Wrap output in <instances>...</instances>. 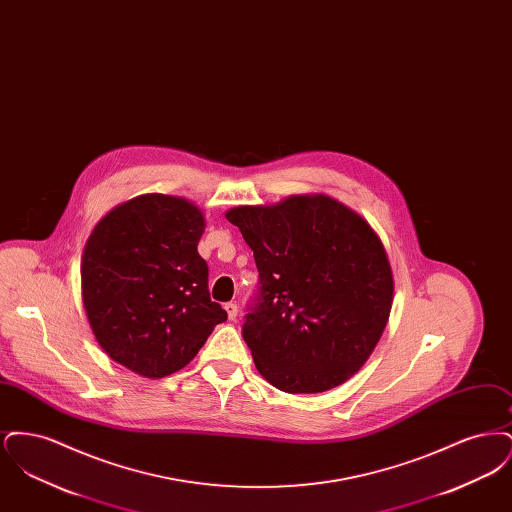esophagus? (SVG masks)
I'll use <instances>...</instances> for the list:
<instances>
[{"label": "esophagus", "mask_w": 512, "mask_h": 512, "mask_svg": "<svg viewBox=\"0 0 512 512\" xmlns=\"http://www.w3.org/2000/svg\"><path fill=\"white\" fill-rule=\"evenodd\" d=\"M226 313H228V320H236L238 318V305L236 303H226Z\"/></svg>", "instance_id": "esophagus-1"}]
</instances>
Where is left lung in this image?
<instances>
[{"mask_svg": "<svg viewBox=\"0 0 512 512\" xmlns=\"http://www.w3.org/2000/svg\"><path fill=\"white\" fill-rule=\"evenodd\" d=\"M253 249L259 288L242 336L257 370L286 393L332 390L365 365L390 317L380 238L328 195L226 213Z\"/></svg>", "mask_w": 512, "mask_h": 512, "instance_id": "1", "label": "left lung"}]
</instances>
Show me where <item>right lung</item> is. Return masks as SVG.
I'll return each instance as SVG.
<instances>
[{"mask_svg": "<svg viewBox=\"0 0 512 512\" xmlns=\"http://www.w3.org/2000/svg\"><path fill=\"white\" fill-rule=\"evenodd\" d=\"M205 220L172 195L134 197L99 220L82 257L84 309L101 349L146 378L188 365L226 311L197 253Z\"/></svg>", "mask_w": 512, "mask_h": 512, "instance_id": "obj_1", "label": "right lung"}]
</instances>
